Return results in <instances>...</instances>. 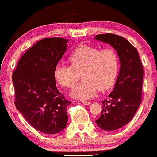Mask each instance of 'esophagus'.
<instances>
[{
    "label": "esophagus",
    "mask_w": 157,
    "mask_h": 157,
    "mask_svg": "<svg viewBox=\"0 0 157 157\" xmlns=\"http://www.w3.org/2000/svg\"><path fill=\"white\" fill-rule=\"evenodd\" d=\"M82 103H83L84 105H90L91 102L89 101H82Z\"/></svg>",
    "instance_id": "obj_1"
}]
</instances>
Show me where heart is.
I'll list each match as a JSON object with an SVG mask.
<instances>
[{"label":"heart","instance_id":"obj_1","mask_svg":"<svg viewBox=\"0 0 157 157\" xmlns=\"http://www.w3.org/2000/svg\"><path fill=\"white\" fill-rule=\"evenodd\" d=\"M68 61L70 65H58L54 76L61 86L72 89L82 73L83 81L71 92L73 97L80 99L91 98L98 89H109L116 81L120 65L119 54L114 48L101 50L85 44L73 49Z\"/></svg>","mask_w":157,"mask_h":157}]
</instances>
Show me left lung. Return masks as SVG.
Wrapping results in <instances>:
<instances>
[{"mask_svg":"<svg viewBox=\"0 0 157 157\" xmlns=\"http://www.w3.org/2000/svg\"><path fill=\"white\" fill-rule=\"evenodd\" d=\"M95 38L111 44L120 60V70L114 89L109 98L102 102L101 116L95 120L103 130H116L130 122L141 103L143 64L137 49L126 38L114 34L97 35Z\"/></svg>","mask_w":157,"mask_h":157,"instance_id":"8db88e82","label":"left lung"}]
</instances>
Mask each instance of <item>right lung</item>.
<instances>
[{"instance_id":"obj_1","label":"right lung","mask_w":157,"mask_h":157,"mask_svg":"<svg viewBox=\"0 0 157 157\" xmlns=\"http://www.w3.org/2000/svg\"><path fill=\"white\" fill-rule=\"evenodd\" d=\"M68 41L62 38L40 40L22 55L12 75L16 108L44 133H58L68 122L66 109L71 102L58 90L54 76Z\"/></svg>"}]
</instances>
